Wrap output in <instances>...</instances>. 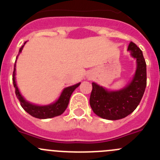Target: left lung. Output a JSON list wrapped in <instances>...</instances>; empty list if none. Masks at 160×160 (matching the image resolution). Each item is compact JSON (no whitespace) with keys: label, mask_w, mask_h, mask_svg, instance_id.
Returning <instances> with one entry per match:
<instances>
[{"label":"left lung","mask_w":160,"mask_h":160,"mask_svg":"<svg viewBox=\"0 0 160 160\" xmlns=\"http://www.w3.org/2000/svg\"><path fill=\"white\" fill-rule=\"evenodd\" d=\"M128 50L137 62L135 76L128 86L117 91H109L92 82L90 105L94 114L105 119H121L131 114L140 102L146 89L147 65L142 50L132 42Z\"/></svg>","instance_id":"left-lung-1"}]
</instances>
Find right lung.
<instances>
[{
	"instance_id": "1",
	"label": "right lung",
	"mask_w": 160,
	"mask_h": 160,
	"mask_svg": "<svg viewBox=\"0 0 160 160\" xmlns=\"http://www.w3.org/2000/svg\"><path fill=\"white\" fill-rule=\"evenodd\" d=\"M25 42L24 43V45L25 44ZM23 46H22V48L20 49L19 53L22 52ZM15 66H16V64H14V70L13 73H12V82H13V87H15V94H16L18 100L20 101L22 108L26 112L29 113L30 115H32V117H35V118L44 119V118H53V117L61 115L67 108L69 101H70V98L71 96L72 93L73 92V90H75L80 85V82H79L78 84L71 86V87L65 88L62 92V94H61L58 99L55 102L52 103V104H49V105L47 106H37L26 101L20 93L18 86H17L16 81H15V74H16V73H15V70H16Z\"/></svg>"
}]
</instances>
